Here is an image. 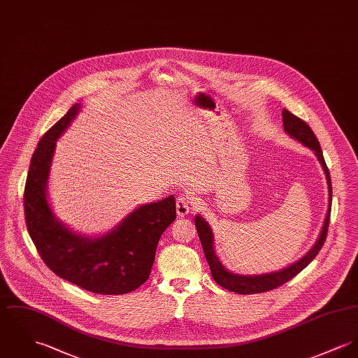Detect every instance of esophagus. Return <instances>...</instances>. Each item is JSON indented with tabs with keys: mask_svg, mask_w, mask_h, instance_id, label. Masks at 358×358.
<instances>
[{
	"mask_svg": "<svg viewBox=\"0 0 358 358\" xmlns=\"http://www.w3.org/2000/svg\"><path fill=\"white\" fill-rule=\"evenodd\" d=\"M191 210V202L189 198H186L185 195H179L176 199V213L179 217H185L189 215Z\"/></svg>",
	"mask_w": 358,
	"mask_h": 358,
	"instance_id": "1",
	"label": "esophagus"
}]
</instances>
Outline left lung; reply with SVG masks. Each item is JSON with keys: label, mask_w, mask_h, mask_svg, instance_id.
<instances>
[{"label": "left lung", "mask_w": 358, "mask_h": 358, "mask_svg": "<svg viewBox=\"0 0 358 358\" xmlns=\"http://www.w3.org/2000/svg\"><path fill=\"white\" fill-rule=\"evenodd\" d=\"M282 122H284V130H285L286 134L289 137L294 138L296 141L303 143L304 146L310 148V150L315 153V156L317 157L320 166L323 167V171L326 173V179H327V186H329L327 213L324 217V222H323V227L320 229L319 238L303 258H300L297 262L289 264L287 267H284L282 270L264 273V274H257V275H244V274H236V273L229 271L218 259V257L215 255V235H213V231H212L210 225L208 224L206 220L202 218V215H195L194 221H195L196 232H198V236L201 240L206 261L210 266L213 280L218 285L222 286V287H225L231 292L238 293V294L262 293V292H267V290L275 289V287L285 284L289 280H292L294 275H297L303 268H306L315 259V257L319 254L320 248L324 244L326 236H327V228H329L330 213H331L333 189H331L330 172H329V168L326 166L323 152L320 149L317 138L315 137L313 131L310 130V126L304 120H300L299 117L293 115L292 113H289L287 110L284 108L282 110Z\"/></svg>", "instance_id": "1"}]
</instances>
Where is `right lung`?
Returning a JSON list of instances; mask_svg holds the SVG:
<instances>
[{
    "instance_id": "1",
    "label": "right lung",
    "mask_w": 358,
    "mask_h": 358,
    "mask_svg": "<svg viewBox=\"0 0 358 358\" xmlns=\"http://www.w3.org/2000/svg\"><path fill=\"white\" fill-rule=\"evenodd\" d=\"M81 110L76 103L41 138L27 175L25 222L41 258L58 277L99 294H124L149 278L156 247L176 218L175 196L143 203L111 231L85 236L54 215L48 180L55 143Z\"/></svg>"
}]
</instances>
